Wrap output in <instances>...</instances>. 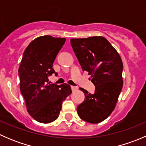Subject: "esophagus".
<instances>
[{"mask_svg":"<svg viewBox=\"0 0 146 146\" xmlns=\"http://www.w3.org/2000/svg\"><path fill=\"white\" fill-rule=\"evenodd\" d=\"M71 90H72V91H73V92H74V91L78 90V87H76V86H73V85H72Z\"/></svg>","mask_w":146,"mask_h":146,"instance_id":"1","label":"esophagus"}]
</instances>
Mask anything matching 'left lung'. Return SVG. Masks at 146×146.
Wrapping results in <instances>:
<instances>
[{
  "mask_svg": "<svg viewBox=\"0 0 146 146\" xmlns=\"http://www.w3.org/2000/svg\"><path fill=\"white\" fill-rule=\"evenodd\" d=\"M72 48L83 71L91 75L95 93L83 88V102L77 107L80 119L91 123L106 119L115 108L123 86V63L119 54L103 36L70 39Z\"/></svg>",
  "mask_w": 146,
  "mask_h": 146,
  "instance_id": "left-lung-1",
  "label": "left lung"
}]
</instances>
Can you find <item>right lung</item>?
Instances as JSON below:
<instances>
[{"label":"right lung","instance_id":"right-lung-1","mask_svg":"<svg viewBox=\"0 0 146 146\" xmlns=\"http://www.w3.org/2000/svg\"><path fill=\"white\" fill-rule=\"evenodd\" d=\"M65 42V38L49 35L36 38L25 50L19 67L20 92L27 111L40 123L58 118L62 102L72 92L68 84H51L48 79L53 73L57 76L53 63Z\"/></svg>","mask_w":146,"mask_h":146}]
</instances>
